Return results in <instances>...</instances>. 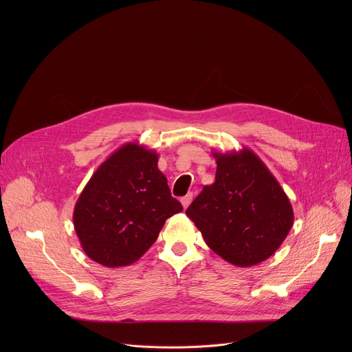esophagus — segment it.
Instances as JSON below:
<instances>
[{
	"label": "esophagus",
	"mask_w": 352,
	"mask_h": 352,
	"mask_svg": "<svg viewBox=\"0 0 352 352\" xmlns=\"http://www.w3.org/2000/svg\"><path fill=\"white\" fill-rule=\"evenodd\" d=\"M192 197H193L192 192H189L188 195H185L184 197H181V204H182L184 209H186V208L190 205V202H192Z\"/></svg>",
	"instance_id": "1"
}]
</instances>
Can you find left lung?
Here are the masks:
<instances>
[{
    "label": "left lung",
    "mask_w": 352,
    "mask_h": 352,
    "mask_svg": "<svg viewBox=\"0 0 352 352\" xmlns=\"http://www.w3.org/2000/svg\"><path fill=\"white\" fill-rule=\"evenodd\" d=\"M216 181L186 209L206 245L226 262L249 267L269 259L294 224L288 196L248 147L216 153Z\"/></svg>",
    "instance_id": "8db88e82"
}]
</instances>
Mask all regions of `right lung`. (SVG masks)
I'll return each instance as SVG.
<instances>
[{
  "label": "right lung",
  "instance_id": "1",
  "mask_svg": "<svg viewBox=\"0 0 352 352\" xmlns=\"http://www.w3.org/2000/svg\"><path fill=\"white\" fill-rule=\"evenodd\" d=\"M159 155L138 142L121 146L100 166L74 209V227L85 254L106 267L139 261L166 220L182 205L157 167Z\"/></svg>",
  "mask_w": 352,
  "mask_h": 352
}]
</instances>
